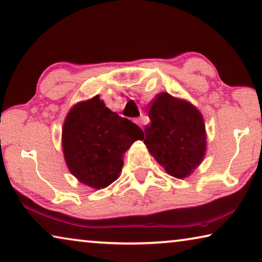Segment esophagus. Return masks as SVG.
Masks as SVG:
<instances>
[{
  "label": "esophagus",
  "instance_id": "34e87169",
  "mask_svg": "<svg viewBox=\"0 0 262 262\" xmlns=\"http://www.w3.org/2000/svg\"><path fill=\"white\" fill-rule=\"evenodd\" d=\"M135 123H138L139 126L143 129V121H142V119H141V118H139V119H135Z\"/></svg>",
  "mask_w": 262,
  "mask_h": 262
}]
</instances>
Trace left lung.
I'll use <instances>...</instances> for the list:
<instances>
[{
    "label": "left lung",
    "mask_w": 262,
    "mask_h": 262,
    "mask_svg": "<svg viewBox=\"0 0 262 262\" xmlns=\"http://www.w3.org/2000/svg\"><path fill=\"white\" fill-rule=\"evenodd\" d=\"M150 124L144 144L169 175L185 178L204 159L205 124L196 107L169 93H160L149 103Z\"/></svg>",
    "instance_id": "left-lung-1"
}]
</instances>
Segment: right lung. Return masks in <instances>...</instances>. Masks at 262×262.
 I'll list each match as a JSON object with an SVG mask.
<instances>
[{"label": "right lung", "mask_w": 262, "mask_h": 262, "mask_svg": "<svg viewBox=\"0 0 262 262\" xmlns=\"http://www.w3.org/2000/svg\"><path fill=\"white\" fill-rule=\"evenodd\" d=\"M143 132L128 119L112 112L99 95L78 102L66 116L61 144L72 175L93 189H103L118 180L123 154Z\"/></svg>", "instance_id": "1"}]
</instances>
